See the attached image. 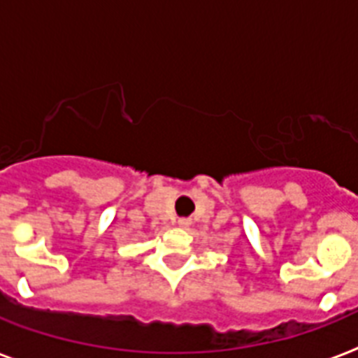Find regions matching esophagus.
Returning a JSON list of instances; mask_svg holds the SVG:
<instances>
[{
  "mask_svg": "<svg viewBox=\"0 0 358 358\" xmlns=\"http://www.w3.org/2000/svg\"><path fill=\"white\" fill-rule=\"evenodd\" d=\"M178 224L182 226V228H185V226L189 224V220L187 219H178Z\"/></svg>",
  "mask_w": 358,
  "mask_h": 358,
  "instance_id": "obj_1",
  "label": "esophagus"
}]
</instances>
